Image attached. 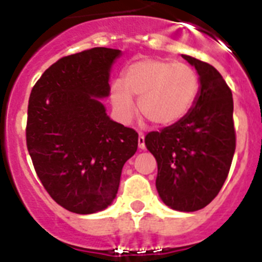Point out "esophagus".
<instances>
[{"instance_id":"obj_1","label":"esophagus","mask_w":262,"mask_h":262,"mask_svg":"<svg viewBox=\"0 0 262 262\" xmlns=\"http://www.w3.org/2000/svg\"><path fill=\"white\" fill-rule=\"evenodd\" d=\"M138 148L145 149V135L144 133H140V135H138Z\"/></svg>"}]
</instances>
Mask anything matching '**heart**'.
<instances>
[{"mask_svg":"<svg viewBox=\"0 0 262 262\" xmlns=\"http://www.w3.org/2000/svg\"><path fill=\"white\" fill-rule=\"evenodd\" d=\"M122 82L112 88V104L124 117L133 113L137 97L140 112L149 122L169 126L185 117L200 93L199 74L186 63L144 58L127 65Z\"/></svg>","mask_w":262,"mask_h":262,"instance_id":"b5f03b06","label":"heart"}]
</instances>
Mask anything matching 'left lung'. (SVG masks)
Masks as SVG:
<instances>
[{
	"instance_id": "8db88e82",
	"label": "left lung",
	"mask_w": 262,
	"mask_h": 262,
	"mask_svg": "<svg viewBox=\"0 0 262 262\" xmlns=\"http://www.w3.org/2000/svg\"><path fill=\"white\" fill-rule=\"evenodd\" d=\"M200 76L194 106L179 122L150 132L145 145L157 161L156 188L180 212L205 208L223 188L236 150L232 90L210 63L182 56Z\"/></svg>"
}]
</instances>
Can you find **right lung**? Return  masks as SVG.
I'll return each instance as SVG.
<instances>
[{"label": "right lung", "mask_w": 262, "mask_h": 262, "mask_svg": "<svg viewBox=\"0 0 262 262\" xmlns=\"http://www.w3.org/2000/svg\"><path fill=\"white\" fill-rule=\"evenodd\" d=\"M120 50L92 48L62 57L33 86L26 146L39 181L69 212L90 214L111 205L138 133L106 116L97 97L109 94Z\"/></svg>", "instance_id": "right-lung-1"}]
</instances>
